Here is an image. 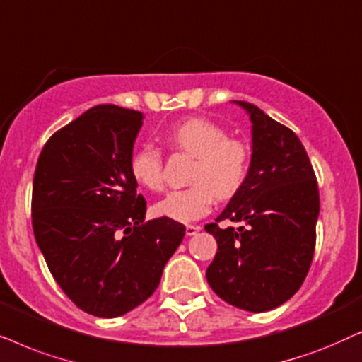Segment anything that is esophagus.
I'll return each mask as SVG.
<instances>
[{"mask_svg":"<svg viewBox=\"0 0 362 362\" xmlns=\"http://www.w3.org/2000/svg\"><path fill=\"white\" fill-rule=\"evenodd\" d=\"M200 228L202 226L200 225H187V235H189V237H194V235H197L200 231Z\"/></svg>","mask_w":362,"mask_h":362,"instance_id":"esophagus-1","label":"esophagus"}]
</instances>
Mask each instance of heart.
Wrapping results in <instances>:
<instances>
[{
    "mask_svg": "<svg viewBox=\"0 0 362 362\" xmlns=\"http://www.w3.org/2000/svg\"><path fill=\"white\" fill-rule=\"evenodd\" d=\"M167 141L172 148L189 153L197 162L189 177L192 185L170 192L156 205L160 216L190 223L209 214L215 199L230 200L243 189L252 165V151L238 139H230L228 132L214 120L187 119L173 125ZM129 170L142 189H163V156L152 144H144L134 151Z\"/></svg>",
    "mask_w": 362,
    "mask_h": 362,
    "instance_id": "heart-1",
    "label": "heart"
}]
</instances>
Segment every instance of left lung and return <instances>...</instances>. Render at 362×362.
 <instances>
[{
    "mask_svg": "<svg viewBox=\"0 0 362 362\" xmlns=\"http://www.w3.org/2000/svg\"><path fill=\"white\" fill-rule=\"evenodd\" d=\"M235 103L253 124L252 165L243 189L205 225L218 243L206 281L228 305L263 313L290 300L310 272L320 192L296 134L257 105ZM225 219L243 226L220 229Z\"/></svg>",
    "mask_w": 362,
    "mask_h": 362,
    "instance_id": "obj_1",
    "label": "left lung"
}]
</instances>
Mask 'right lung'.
<instances>
[{
  "label": "right lung",
  "instance_id": "right-lung-1",
  "mask_svg": "<svg viewBox=\"0 0 362 362\" xmlns=\"http://www.w3.org/2000/svg\"><path fill=\"white\" fill-rule=\"evenodd\" d=\"M144 114L114 104L86 110L45 144L33 180V231L47 268L77 308L122 316L157 290L185 226L146 221L129 170Z\"/></svg>",
  "mask_w": 362,
  "mask_h": 362
}]
</instances>
